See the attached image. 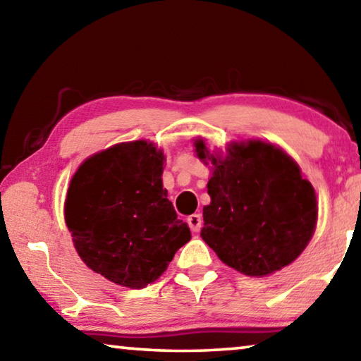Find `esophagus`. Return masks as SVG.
I'll return each mask as SVG.
<instances>
[{
    "label": "esophagus",
    "instance_id": "obj_1",
    "mask_svg": "<svg viewBox=\"0 0 361 361\" xmlns=\"http://www.w3.org/2000/svg\"><path fill=\"white\" fill-rule=\"evenodd\" d=\"M188 225H190L194 233H197L202 228V216L201 214H192L188 216Z\"/></svg>",
    "mask_w": 361,
    "mask_h": 361
}]
</instances>
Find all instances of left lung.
<instances>
[{"mask_svg": "<svg viewBox=\"0 0 361 361\" xmlns=\"http://www.w3.org/2000/svg\"><path fill=\"white\" fill-rule=\"evenodd\" d=\"M197 157L214 165L201 236L219 259L247 276L288 267L310 241L318 219L312 183L281 147L260 140L231 142L210 154L194 141Z\"/></svg>", "mask_w": 361, "mask_h": 361, "instance_id": "8db88e82", "label": "left lung"}]
</instances>
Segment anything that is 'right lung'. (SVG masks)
Returning a JSON list of instances; mask_svg holds the SVG:
<instances>
[{
  "instance_id": "1",
  "label": "right lung",
  "mask_w": 361,
  "mask_h": 361,
  "mask_svg": "<svg viewBox=\"0 0 361 361\" xmlns=\"http://www.w3.org/2000/svg\"><path fill=\"white\" fill-rule=\"evenodd\" d=\"M165 156L152 142H120L88 157L72 176L64 216L87 267L141 289L191 239L164 190Z\"/></svg>"
}]
</instances>
